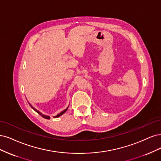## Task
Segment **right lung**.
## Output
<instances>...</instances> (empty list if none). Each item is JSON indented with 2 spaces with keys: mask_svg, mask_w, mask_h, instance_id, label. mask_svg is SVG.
Instances as JSON below:
<instances>
[{
  "mask_svg": "<svg viewBox=\"0 0 161 161\" xmlns=\"http://www.w3.org/2000/svg\"><path fill=\"white\" fill-rule=\"evenodd\" d=\"M29 104L30 105V106H31V108H32L33 109V110H35V112H37V113L39 114V115H41V116H42L43 118H45V119H47V120H49V119H50V117H49V116H46V115H43V114H41V112H39V111H38L37 110H36V109H35V108H33V106H32L29 103ZM67 108H68V107H67V108L65 109V110H64V111H62V112H60L59 114H58V115H57L56 116H54V118H58V117H59V116H61L62 114H64V113H65V112L67 111Z\"/></svg>",
  "mask_w": 161,
  "mask_h": 161,
  "instance_id": "1",
  "label": "right lung"
}]
</instances>
